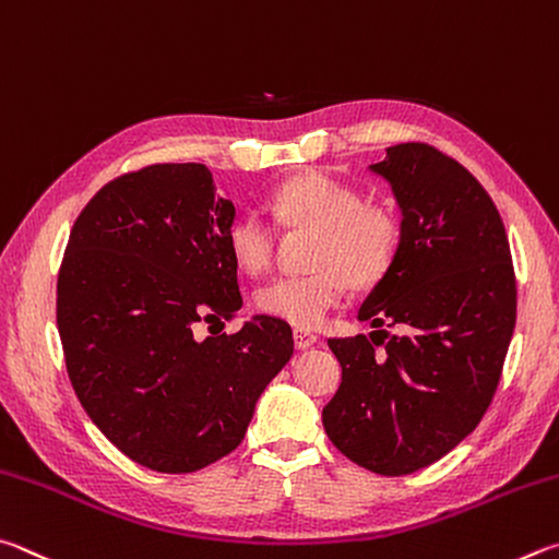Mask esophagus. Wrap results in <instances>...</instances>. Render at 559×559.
I'll return each mask as SVG.
<instances>
[{"label": "esophagus", "mask_w": 559, "mask_h": 559, "mask_svg": "<svg viewBox=\"0 0 559 559\" xmlns=\"http://www.w3.org/2000/svg\"><path fill=\"white\" fill-rule=\"evenodd\" d=\"M314 344H317V334H311V331H307V329H295V346L299 350L311 348Z\"/></svg>", "instance_id": "1"}]
</instances>
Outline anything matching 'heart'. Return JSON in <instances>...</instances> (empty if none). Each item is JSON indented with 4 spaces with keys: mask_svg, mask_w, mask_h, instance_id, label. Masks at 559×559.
Segmentation results:
<instances>
[{
    "mask_svg": "<svg viewBox=\"0 0 559 559\" xmlns=\"http://www.w3.org/2000/svg\"><path fill=\"white\" fill-rule=\"evenodd\" d=\"M270 209L280 228L317 235L309 250L314 272L272 280L254 299L262 314L292 326L324 324L350 289L378 287L403 252L405 223L395 205L366 201L364 191L329 171L292 176L272 191ZM277 238V228L254 211L235 215L225 233L233 262L248 274L272 267Z\"/></svg>",
    "mask_w": 559,
    "mask_h": 559,
    "instance_id": "b5f03b06",
    "label": "heart"
}]
</instances>
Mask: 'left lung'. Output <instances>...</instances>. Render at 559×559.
<instances>
[{"label": "left lung", "mask_w": 559, "mask_h": 559, "mask_svg": "<svg viewBox=\"0 0 559 559\" xmlns=\"http://www.w3.org/2000/svg\"><path fill=\"white\" fill-rule=\"evenodd\" d=\"M373 171L393 183L405 242L358 309L378 331L329 338L344 376L324 429L354 464L405 476L481 423L503 373L518 289L501 213L472 171L425 142L388 146Z\"/></svg>", "instance_id": "obj_1"}]
</instances>
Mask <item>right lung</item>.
Here are the masks:
<instances>
[{
  "instance_id": "obj_1",
  "label": "right lung",
  "mask_w": 559,
  "mask_h": 559,
  "mask_svg": "<svg viewBox=\"0 0 559 559\" xmlns=\"http://www.w3.org/2000/svg\"><path fill=\"white\" fill-rule=\"evenodd\" d=\"M203 164H146L107 181L78 215L56 285V324L71 385L95 427L132 462L191 474L242 442L254 400L295 354L287 321L242 307Z\"/></svg>"
}]
</instances>
